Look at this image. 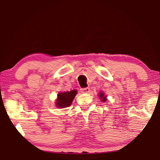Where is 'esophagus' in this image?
<instances>
[{"label":"esophagus","instance_id":"1","mask_svg":"<svg viewBox=\"0 0 160 160\" xmlns=\"http://www.w3.org/2000/svg\"><path fill=\"white\" fill-rule=\"evenodd\" d=\"M80 90L82 93H88V92H90V88H82Z\"/></svg>","mask_w":160,"mask_h":160}]
</instances>
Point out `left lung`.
I'll use <instances>...</instances> for the list:
<instances>
[{"label":"left lung","instance_id":"1","mask_svg":"<svg viewBox=\"0 0 160 160\" xmlns=\"http://www.w3.org/2000/svg\"><path fill=\"white\" fill-rule=\"evenodd\" d=\"M99 95V97H100V99H102V102H105V101H106V100H107L106 97H104V94H103L102 92H100Z\"/></svg>","mask_w":160,"mask_h":160}]
</instances>
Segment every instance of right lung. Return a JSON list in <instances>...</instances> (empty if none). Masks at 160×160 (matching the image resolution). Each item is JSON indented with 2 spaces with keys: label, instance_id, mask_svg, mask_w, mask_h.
<instances>
[{
  "label": "right lung",
  "instance_id": "right-lung-1",
  "mask_svg": "<svg viewBox=\"0 0 160 160\" xmlns=\"http://www.w3.org/2000/svg\"><path fill=\"white\" fill-rule=\"evenodd\" d=\"M76 94L77 91L75 90L59 93L58 94L57 100H56V107L58 108H66L70 107Z\"/></svg>",
  "mask_w": 160,
  "mask_h": 160
}]
</instances>
